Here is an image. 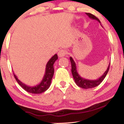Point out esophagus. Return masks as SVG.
<instances>
[{
	"mask_svg": "<svg viewBox=\"0 0 124 124\" xmlns=\"http://www.w3.org/2000/svg\"><path fill=\"white\" fill-rule=\"evenodd\" d=\"M67 54V50H63V49L60 50L59 51L58 53H57V54H58V56L59 57H63V56H65V55Z\"/></svg>",
	"mask_w": 124,
	"mask_h": 124,
	"instance_id": "esophagus-1",
	"label": "esophagus"
}]
</instances>
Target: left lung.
Returning <instances> with one entry per match:
<instances>
[{"mask_svg":"<svg viewBox=\"0 0 124 124\" xmlns=\"http://www.w3.org/2000/svg\"><path fill=\"white\" fill-rule=\"evenodd\" d=\"M86 14L90 18L93 20H96L98 21L99 23H100V21L99 20V19H98L97 17L93 16V14L90 13ZM70 59L71 63V72H72V76H73V78L74 79L75 82H76V85H77V86L83 89L93 88V87H96V86L99 85L101 82L103 81V80L104 79L106 75H107V72H108V70H109L110 64L108 65V67H107V70L105 71L104 73L100 77H99V78H97V79L96 80H92L86 79V78H83V77H81V76L78 74V72H77L76 63H75V62L74 61L73 59L71 57H70Z\"/></svg>","mask_w":124,"mask_h":124,"instance_id":"obj_1","label":"left lung"}]
</instances>
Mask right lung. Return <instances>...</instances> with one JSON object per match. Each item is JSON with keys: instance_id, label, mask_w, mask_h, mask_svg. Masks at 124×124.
<instances>
[{"instance_id": "obj_1", "label": "right lung", "mask_w": 124, "mask_h": 124, "mask_svg": "<svg viewBox=\"0 0 124 124\" xmlns=\"http://www.w3.org/2000/svg\"><path fill=\"white\" fill-rule=\"evenodd\" d=\"M58 57L57 55L55 54L49 61L47 62L46 65V71H45V74L43 78L41 83H39L37 85L34 86H29L25 85L23 82H21L20 80L18 79L17 76H16L14 73L15 78L17 83L20 85L27 92L32 93H41L42 92H45L49 88L52 82V79L53 78V74H54V67H53V64L54 63L55 61L57 59Z\"/></svg>"}]
</instances>
